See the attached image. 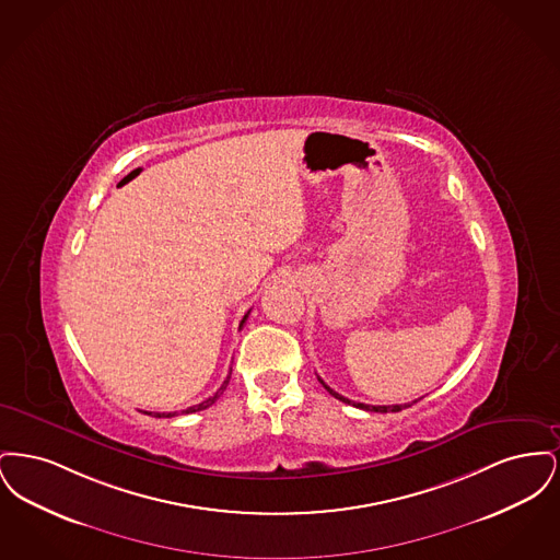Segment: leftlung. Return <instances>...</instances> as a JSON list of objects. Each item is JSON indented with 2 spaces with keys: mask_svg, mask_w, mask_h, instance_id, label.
Returning a JSON list of instances; mask_svg holds the SVG:
<instances>
[{
  "mask_svg": "<svg viewBox=\"0 0 560 560\" xmlns=\"http://www.w3.org/2000/svg\"><path fill=\"white\" fill-rule=\"evenodd\" d=\"M320 384L325 386V390L331 395V397H336V399L342 400V402H348V405H354V407H359V409H365V411H375V413H388V411H400V409H405V407H411V402H405V405H365V402H354V400L347 399V397H342V395H338L336 390H331L323 380L319 377ZM413 402H418V400H413Z\"/></svg>",
  "mask_w": 560,
  "mask_h": 560,
  "instance_id": "8db88e82",
  "label": "left lung"
}]
</instances>
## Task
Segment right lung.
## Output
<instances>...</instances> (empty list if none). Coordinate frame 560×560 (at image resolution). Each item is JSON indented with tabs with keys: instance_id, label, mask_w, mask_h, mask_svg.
Returning <instances> with one entry per match:
<instances>
[{
	"instance_id": "add662e5",
	"label": "right lung",
	"mask_w": 560,
	"mask_h": 560,
	"mask_svg": "<svg viewBox=\"0 0 560 560\" xmlns=\"http://www.w3.org/2000/svg\"><path fill=\"white\" fill-rule=\"evenodd\" d=\"M247 315H249V311H247V313H245V317H243V319H241L240 329H241V327H243V325H245V320H247ZM231 372H233V370H231ZM229 380H231V373H229V375H226V380H224V382H222V386H220V388H218V390H215V395H213V397H210V399L203 400V402H199V405H192V407H188V409H185V411H183V413H195V411H201V409H208V407H210V405H213V402H215V400H218V397H220V395H222V393H224V388H226V384H229ZM144 413H149V416H151V411H144ZM155 416H158V418H172V416H176V411H174V413H155Z\"/></svg>"
}]
</instances>
